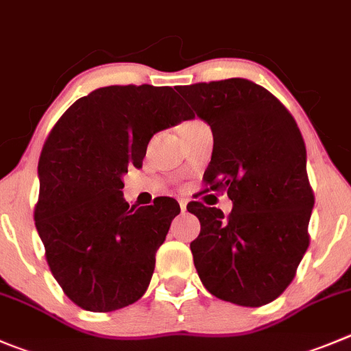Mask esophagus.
Segmentation results:
<instances>
[{"label":"esophagus","mask_w":351,"mask_h":351,"mask_svg":"<svg viewBox=\"0 0 351 351\" xmlns=\"http://www.w3.org/2000/svg\"><path fill=\"white\" fill-rule=\"evenodd\" d=\"M179 205H181V210H182V212H186V206H188V199L181 198V199H179Z\"/></svg>","instance_id":"1"}]
</instances>
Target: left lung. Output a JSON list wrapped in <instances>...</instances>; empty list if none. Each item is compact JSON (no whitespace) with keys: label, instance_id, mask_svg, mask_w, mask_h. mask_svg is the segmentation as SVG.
<instances>
[{"label":"left lung","instance_id":"obj_1","mask_svg":"<svg viewBox=\"0 0 351 351\" xmlns=\"http://www.w3.org/2000/svg\"><path fill=\"white\" fill-rule=\"evenodd\" d=\"M178 91L212 129L203 181L232 202L229 217L199 202L188 205L202 223L191 243L199 279L223 302L267 305L288 288L308 248L313 193L302 132L285 105L248 79Z\"/></svg>","mask_w":351,"mask_h":351}]
</instances>
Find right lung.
<instances>
[{
	"label": "right lung",
	"instance_id": "1",
	"mask_svg": "<svg viewBox=\"0 0 351 351\" xmlns=\"http://www.w3.org/2000/svg\"><path fill=\"white\" fill-rule=\"evenodd\" d=\"M193 117L172 88L108 86L79 98L46 139L36 229L53 278L81 308L113 312L148 289L181 206L167 196L129 205L122 178L143 165L153 134Z\"/></svg>",
	"mask_w": 351,
	"mask_h": 351
}]
</instances>
